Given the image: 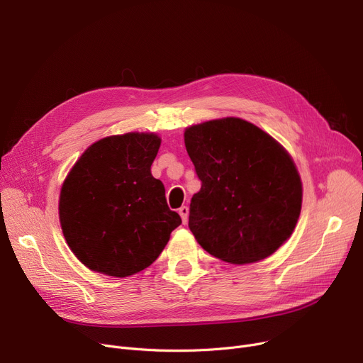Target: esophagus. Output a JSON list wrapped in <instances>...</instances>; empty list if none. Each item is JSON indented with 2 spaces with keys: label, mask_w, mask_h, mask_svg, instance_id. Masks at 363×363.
<instances>
[{
  "label": "esophagus",
  "mask_w": 363,
  "mask_h": 363,
  "mask_svg": "<svg viewBox=\"0 0 363 363\" xmlns=\"http://www.w3.org/2000/svg\"><path fill=\"white\" fill-rule=\"evenodd\" d=\"M178 213L181 215L182 222H184V223H186V220H188V207H186V206H181V207H179V211H178Z\"/></svg>",
  "instance_id": "34e87169"
}]
</instances>
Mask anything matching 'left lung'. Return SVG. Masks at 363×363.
<instances>
[{
    "instance_id": "obj_1",
    "label": "left lung",
    "mask_w": 363,
    "mask_h": 363,
    "mask_svg": "<svg viewBox=\"0 0 363 363\" xmlns=\"http://www.w3.org/2000/svg\"><path fill=\"white\" fill-rule=\"evenodd\" d=\"M184 138L201 181L188 220L199 244L235 264L277 252L301 208V181L289 152L238 118L194 125Z\"/></svg>"
}]
</instances>
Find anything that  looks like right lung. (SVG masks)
Listing matches in <instances>:
<instances>
[{
	"label": "right lung",
	"instance_id": "add662e5",
	"mask_svg": "<svg viewBox=\"0 0 363 363\" xmlns=\"http://www.w3.org/2000/svg\"><path fill=\"white\" fill-rule=\"evenodd\" d=\"M160 147L155 133L130 132L92 144L60 193L65 238L86 268L125 278L155 262L181 216L151 175Z\"/></svg>",
	"mask_w": 363,
	"mask_h": 363
}]
</instances>
